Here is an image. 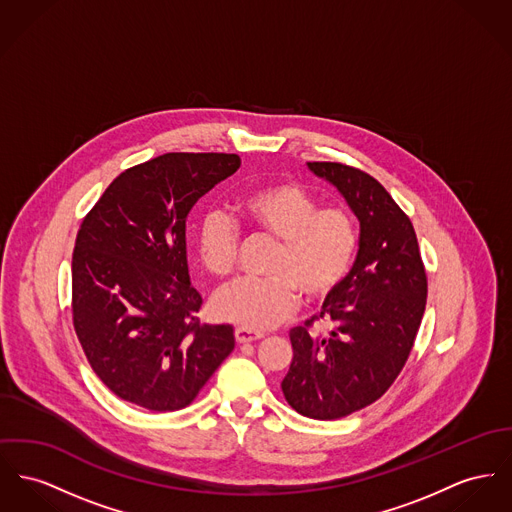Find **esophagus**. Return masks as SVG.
<instances>
[{
  "instance_id": "obj_1",
  "label": "esophagus",
  "mask_w": 512,
  "mask_h": 512,
  "mask_svg": "<svg viewBox=\"0 0 512 512\" xmlns=\"http://www.w3.org/2000/svg\"><path fill=\"white\" fill-rule=\"evenodd\" d=\"M235 338L239 343H250V341L262 340L264 334L262 332H252V330H246V328H237Z\"/></svg>"
}]
</instances>
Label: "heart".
<instances>
[{
    "instance_id": "obj_1",
    "label": "heart",
    "mask_w": 512,
    "mask_h": 512,
    "mask_svg": "<svg viewBox=\"0 0 512 512\" xmlns=\"http://www.w3.org/2000/svg\"><path fill=\"white\" fill-rule=\"evenodd\" d=\"M242 223L254 233L279 240L270 277H242L213 297L221 320L246 330H266L285 320L299 299L316 303L332 295L357 254L355 223L340 207H318L295 182H272L242 196ZM198 256L215 277L233 272L239 231L223 213L205 215L198 231Z\"/></svg>"
}]
</instances>
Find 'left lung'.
Returning a JSON list of instances; mask_svg holds the SVG:
<instances>
[{"label": "left lung", "instance_id": "1", "mask_svg": "<svg viewBox=\"0 0 512 512\" xmlns=\"http://www.w3.org/2000/svg\"><path fill=\"white\" fill-rule=\"evenodd\" d=\"M330 182L359 221L355 264L320 314L289 332L293 361L281 382L291 408L320 421L376 402L400 375L417 336L427 275L408 215L367 172L340 163H307ZM314 319L333 324L310 335Z\"/></svg>", "mask_w": 512, "mask_h": 512}]
</instances>
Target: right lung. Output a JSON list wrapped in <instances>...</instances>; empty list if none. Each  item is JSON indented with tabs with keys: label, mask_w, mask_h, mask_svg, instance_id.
Segmentation results:
<instances>
[{
	"label": "right lung",
	"mask_w": 512,
	"mask_h": 512,
	"mask_svg": "<svg viewBox=\"0 0 512 512\" xmlns=\"http://www.w3.org/2000/svg\"><path fill=\"white\" fill-rule=\"evenodd\" d=\"M239 155L167 153L122 172L83 219L71 260L73 326L104 384L149 411L186 408L235 349L200 324L186 217Z\"/></svg>",
	"instance_id": "right-lung-1"
}]
</instances>
